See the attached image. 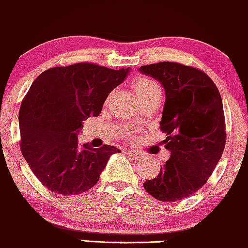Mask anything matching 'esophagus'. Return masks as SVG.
Returning <instances> with one entry per match:
<instances>
[{
	"label": "esophagus",
	"mask_w": 248,
	"mask_h": 248,
	"mask_svg": "<svg viewBox=\"0 0 248 248\" xmlns=\"http://www.w3.org/2000/svg\"><path fill=\"white\" fill-rule=\"evenodd\" d=\"M126 154L129 155H131L132 158H135L136 160H140V159H143V158H144V155L141 154V152L136 151V150H127Z\"/></svg>",
	"instance_id": "esophagus-1"
}]
</instances>
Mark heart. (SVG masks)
Segmentation results:
<instances>
[{
    "label": "heart",
    "mask_w": 248,
    "mask_h": 248,
    "mask_svg": "<svg viewBox=\"0 0 248 248\" xmlns=\"http://www.w3.org/2000/svg\"><path fill=\"white\" fill-rule=\"evenodd\" d=\"M135 91L137 93L139 101L150 98V97L159 96L161 94L160 87L155 82V80L149 78H139L133 84Z\"/></svg>",
    "instance_id": "obj_1"
}]
</instances>
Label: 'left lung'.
<instances>
[{
    "instance_id": "left-lung-1",
    "label": "left lung",
    "mask_w": 248,
    "mask_h": 248,
    "mask_svg": "<svg viewBox=\"0 0 248 248\" xmlns=\"http://www.w3.org/2000/svg\"><path fill=\"white\" fill-rule=\"evenodd\" d=\"M165 90L161 141L171 157L144 188L163 202H177L197 192L207 182L226 143L221 96L213 80L192 66L173 62L139 68Z\"/></svg>"
}]
</instances>
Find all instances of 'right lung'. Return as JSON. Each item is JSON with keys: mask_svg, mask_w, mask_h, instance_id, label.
Masks as SVG:
<instances>
[{"mask_svg": "<svg viewBox=\"0 0 248 248\" xmlns=\"http://www.w3.org/2000/svg\"><path fill=\"white\" fill-rule=\"evenodd\" d=\"M129 72L76 63L50 68L32 82L18 113L21 151L48 190L61 196L88 191L119 152L111 145H80L77 137L85 119L99 116L109 93Z\"/></svg>", "mask_w": 248, "mask_h": 248, "instance_id": "obj_1", "label": "right lung"}]
</instances>
